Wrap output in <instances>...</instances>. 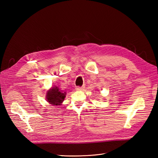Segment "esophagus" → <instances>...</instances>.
Masks as SVG:
<instances>
[{
	"mask_svg": "<svg viewBox=\"0 0 158 158\" xmlns=\"http://www.w3.org/2000/svg\"><path fill=\"white\" fill-rule=\"evenodd\" d=\"M83 89V87H77L76 90H81Z\"/></svg>",
	"mask_w": 158,
	"mask_h": 158,
	"instance_id": "esophagus-1",
	"label": "esophagus"
}]
</instances>
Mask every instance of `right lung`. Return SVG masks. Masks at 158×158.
<instances>
[{"instance_id": "obj_1", "label": "right lung", "mask_w": 158, "mask_h": 158, "mask_svg": "<svg viewBox=\"0 0 158 158\" xmlns=\"http://www.w3.org/2000/svg\"><path fill=\"white\" fill-rule=\"evenodd\" d=\"M66 93L62 91L58 86H53L48 89L46 92V100L49 104L54 106L62 105L64 98H66Z\"/></svg>"}]
</instances>
